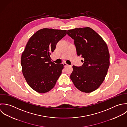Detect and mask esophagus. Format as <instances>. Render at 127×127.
I'll return each mask as SVG.
<instances>
[{
	"instance_id": "obj_1",
	"label": "esophagus",
	"mask_w": 127,
	"mask_h": 127,
	"mask_svg": "<svg viewBox=\"0 0 127 127\" xmlns=\"http://www.w3.org/2000/svg\"><path fill=\"white\" fill-rule=\"evenodd\" d=\"M63 65H64V67H66V66H67L68 65L66 63H65V62L63 63Z\"/></svg>"
}]
</instances>
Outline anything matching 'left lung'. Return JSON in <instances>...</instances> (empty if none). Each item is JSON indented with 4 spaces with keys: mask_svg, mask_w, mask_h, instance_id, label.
I'll return each instance as SVG.
<instances>
[{
    "mask_svg": "<svg viewBox=\"0 0 127 127\" xmlns=\"http://www.w3.org/2000/svg\"><path fill=\"white\" fill-rule=\"evenodd\" d=\"M67 33L74 40L77 55L84 58L81 66H73L70 78L78 90L92 92L101 85L107 73L109 53L107 45L89 27L68 30Z\"/></svg>",
    "mask_w": 127,
    "mask_h": 127,
    "instance_id": "obj_1",
    "label": "left lung"
}]
</instances>
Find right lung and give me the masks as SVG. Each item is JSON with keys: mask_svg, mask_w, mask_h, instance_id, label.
Segmentation results:
<instances>
[{"mask_svg": "<svg viewBox=\"0 0 127 127\" xmlns=\"http://www.w3.org/2000/svg\"><path fill=\"white\" fill-rule=\"evenodd\" d=\"M67 34V30L43 28L34 33L22 55L23 75L30 87L40 93L53 88L64 68L63 64L51 61V53L57 43Z\"/></svg>", "mask_w": 127, "mask_h": 127, "instance_id": "obj_1", "label": "right lung"}]
</instances>
